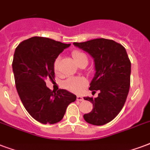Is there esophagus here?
Here are the masks:
<instances>
[{
  "label": "esophagus",
  "instance_id": "esophagus-1",
  "mask_svg": "<svg viewBox=\"0 0 150 150\" xmlns=\"http://www.w3.org/2000/svg\"><path fill=\"white\" fill-rule=\"evenodd\" d=\"M76 100L83 101L84 100V98L82 97L81 96H76Z\"/></svg>",
  "mask_w": 150,
  "mask_h": 150
}]
</instances>
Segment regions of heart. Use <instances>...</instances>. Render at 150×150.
I'll use <instances>...</instances> for the list:
<instances>
[{
    "instance_id": "1",
    "label": "heart",
    "mask_w": 150,
    "mask_h": 150,
    "mask_svg": "<svg viewBox=\"0 0 150 150\" xmlns=\"http://www.w3.org/2000/svg\"><path fill=\"white\" fill-rule=\"evenodd\" d=\"M72 56H73L74 61L77 64L82 59H87L88 60L87 56L84 54V53L76 51V50L72 53ZM59 61H60V58H56V60L54 62V69L55 71L58 70ZM86 84H87V81L83 77H69V79L66 80V81L63 83V85L66 89L69 90L71 92H79L81 91V89Z\"/></svg>"
}]
</instances>
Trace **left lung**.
Masks as SVG:
<instances>
[{
  "mask_svg": "<svg viewBox=\"0 0 150 150\" xmlns=\"http://www.w3.org/2000/svg\"><path fill=\"white\" fill-rule=\"evenodd\" d=\"M74 45L93 58L96 72L89 89L100 91L97 97H84L93 105L84 119L90 124L102 126L113 120L124 106L130 89L131 63L126 49L113 40L96 39Z\"/></svg>",
  "mask_w": 150,
  "mask_h": 150,
  "instance_id": "8db88e82",
  "label": "left lung"
}]
</instances>
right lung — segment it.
<instances>
[{"label":"right lung","instance_id":"right-lung-1","mask_svg":"<svg viewBox=\"0 0 150 150\" xmlns=\"http://www.w3.org/2000/svg\"><path fill=\"white\" fill-rule=\"evenodd\" d=\"M69 44L44 37L24 40L15 50L12 70L21 102L32 118L43 124L60 122L76 96L66 89L54 92L46 81L54 78V62Z\"/></svg>","mask_w":150,"mask_h":150}]
</instances>
